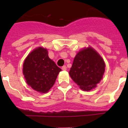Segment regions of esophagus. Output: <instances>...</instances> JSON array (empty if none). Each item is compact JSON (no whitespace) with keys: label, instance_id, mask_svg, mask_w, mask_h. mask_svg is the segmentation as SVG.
<instances>
[{"label":"esophagus","instance_id":"esophagus-1","mask_svg":"<svg viewBox=\"0 0 128 128\" xmlns=\"http://www.w3.org/2000/svg\"><path fill=\"white\" fill-rule=\"evenodd\" d=\"M61 69H62V70H66L67 69V67L66 66H63L61 68Z\"/></svg>","mask_w":128,"mask_h":128}]
</instances>
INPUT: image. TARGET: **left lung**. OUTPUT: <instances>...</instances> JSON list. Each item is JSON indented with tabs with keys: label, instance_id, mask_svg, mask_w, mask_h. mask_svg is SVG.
<instances>
[{
	"label": "left lung",
	"instance_id": "1",
	"mask_svg": "<svg viewBox=\"0 0 128 128\" xmlns=\"http://www.w3.org/2000/svg\"><path fill=\"white\" fill-rule=\"evenodd\" d=\"M104 60L91 48L77 54L69 71L72 79L83 90H90L100 82L104 72Z\"/></svg>",
	"mask_w": 128,
	"mask_h": 128
}]
</instances>
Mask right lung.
Instances as JSON below:
<instances>
[{
    "instance_id": "add662e5",
    "label": "right lung",
    "mask_w": 128,
    "mask_h": 128,
    "mask_svg": "<svg viewBox=\"0 0 128 128\" xmlns=\"http://www.w3.org/2000/svg\"><path fill=\"white\" fill-rule=\"evenodd\" d=\"M61 69L50 59L48 51L43 48L33 50L26 58L23 73L26 83L32 88L46 93L53 86Z\"/></svg>"
}]
</instances>
